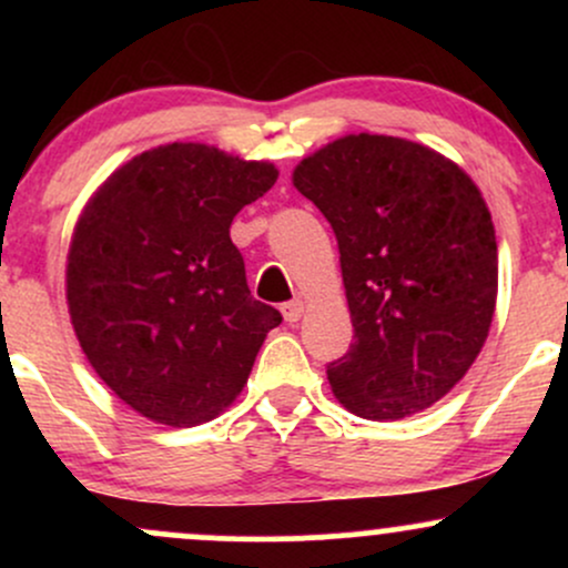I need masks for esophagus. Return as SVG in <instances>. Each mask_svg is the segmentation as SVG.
<instances>
[{"mask_svg":"<svg viewBox=\"0 0 568 568\" xmlns=\"http://www.w3.org/2000/svg\"><path fill=\"white\" fill-rule=\"evenodd\" d=\"M302 315H304V302L302 298H293V302H288V304H283V317H285V323H298L302 321Z\"/></svg>","mask_w":568,"mask_h":568,"instance_id":"34e87169","label":"esophagus"}]
</instances>
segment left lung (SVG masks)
I'll use <instances>...</instances> for the list:
<instances>
[{"label": "left lung", "mask_w": 568, "mask_h": 568, "mask_svg": "<svg viewBox=\"0 0 568 568\" xmlns=\"http://www.w3.org/2000/svg\"><path fill=\"white\" fill-rule=\"evenodd\" d=\"M334 226L355 344L328 366L336 400L371 422L438 403L484 349L497 234L475 181L408 139L352 133L293 168Z\"/></svg>", "instance_id": "left-lung-1"}]
</instances>
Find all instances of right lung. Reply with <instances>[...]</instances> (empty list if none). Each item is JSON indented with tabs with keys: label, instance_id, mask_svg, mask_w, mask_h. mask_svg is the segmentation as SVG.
Wrapping results in <instances>:
<instances>
[{
	"label": "right lung",
	"instance_id": "right-lung-1",
	"mask_svg": "<svg viewBox=\"0 0 568 568\" xmlns=\"http://www.w3.org/2000/svg\"><path fill=\"white\" fill-rule=\"evenodd\" d=\"M275 181L272 162L175 141L116 168L82 207L67 256L71 325L135 414L197 427L243 393L283 317L251 296L230 226Z\"/></svg>",
	"mask_w": 568,
	"mask_h": 568
}]
</instances>
